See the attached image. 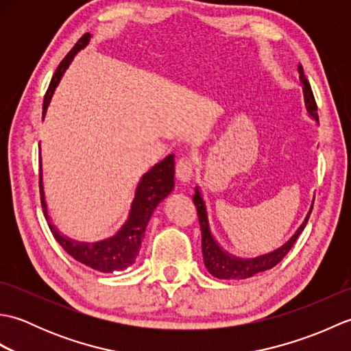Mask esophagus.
Returning a JSON list of instances; mask_svg holds the SVG:
<instances>
[{"label":"esophagus","mask_w":351,"mask_h":351,"mask_svg":"<svg viewBox=\"0 0 351 351\" xmlns=\"http://www.w3.org/2000/svg\"><path fill=\"white\" fill-rule=\"evenodd\" d=\"M195 167H196V162L193 160V156L184 155L176 162V175L180 176L181 181L187 182L191 180L193 173H195Z\"/></svg>","instance_id":"1"}]
</instances>
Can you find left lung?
Masks as SVG:
<instances>
[{
	"label": "left lung",
	"mask_w": 351,
	"mask_h": 351,
	"mask_svg": "<svg viewBox=\"0 0 351 351\" xmlns=\"http://www.w3.org/2000/svg\"><path fill=\"white\" fill-rule=\"evenodd\" d=\"M299 73H300V81L303 86V95H304V106H306L308 113L315 119L318 122V113H317V102L314 98V93H312V88L308 78L304 77V72L302 64L299 66ZM193 202L196 205L197 210V219L200 223V230H202V253H204V263L208 268L210 274L215 276L219 279H247L250 276L270 270L274 265H278L280 261L285 258L287 253L293 247L294 243L299 235L302 234V230L306 226V223L309 220L311 211L308 213L306 219H304L303 225L297 229V232L289 238V241L282 245L280 249L274 250L268 255L259 256V258H253V259H240L235 256H230L229 253L225 250H221L220 245L215 243L214 237L211 235L210 225H208V219H206V210H205V204L202 197H200L199 189H196V195L193 196Z\"/></svg>",
	"instance_id": "8db88e82"
}]
</instances>
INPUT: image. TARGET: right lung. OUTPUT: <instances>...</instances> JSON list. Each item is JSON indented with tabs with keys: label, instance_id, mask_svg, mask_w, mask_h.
I'll return each mask as SVG.
<instances>
[{
	"label": "right lung",
	"instance_id": "obj_1",
	"mask_svg": "<svg viewBox=\"0 0 351 351\" xmlns=\"http://www.w3.org/2000/svg\"><path fill=\"white\" fill-rule=\"evenodd\" d=\"M88 39H90V34L86 33L75 43V47L68 52V56L63 58L60 64H58L57 71L54 72V75H52L48 90L45 93L43 114L48 108L51 96L54 93L58 81H60L63 75V72L72 62L73 56H75L81 48L86 47ZM173 178H175V156L169 155L167 158H164L161 162L156 164L155 167H152L146 175H143V178H141V181L136 190V196H134V200H132L130 217L122 226V229L119 230L113 238H108V240L98 241L95 244H87V243L81 244V243L71 241L68 238H64L63 235L58 234V230L51 223L48 217L47 204H45V196H43L42 171H39V189H40V202H42L43 215L45 219H47L48 226L51 229L52 235H54V238L57 240V243L62 245L66 253H69L73 259H77L78 263L102 273H113L119 270H125V268L132 265L134 261H136L140 252L141 240H143L145 237L147 221L151 219L156 205H158L161 200L171 191V189H173V184H175Z\"/></svg>",
	"mask_w": 351,
	"mask_h": 351
}]
</instances>
